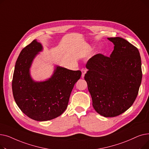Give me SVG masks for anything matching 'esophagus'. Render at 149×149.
<instances>
[{"label": "esophagus", "mask_w": 149, "mask_h": 149, "mask_svg": "<svg viewBox=\"0 0 149 149\" xmlns=\"http://www.w3.org/2000/svg\"><path fill=\"white\" fill-rule=\"evenodd\" d=\"M86 72H87V70L86 69H84V68L81 69V72H82L81 77H82V78H83L84 77V75H85L86 73Z\"/></svg>", "instance_id": "1"}]
</instances>
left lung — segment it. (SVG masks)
Listing matches in <instances>:
<instances>
[{
  "mask_svg": "<svg viewBox=\"0 0 149 149\" xmlns=\"http://www.w3.org/2000/svg\"><path fill=\"white\" fill-rule=\"evenodd\" d=\"M114 44L110 57L98 54L86 65L84 75L92 105L100 115L114 117L134 104L142 80L141 60L136 47L121 37L108 38Z\"/></svg>",
  "mask_w": 149,
  "mask_h": 149,
  "instance_id": "left-lung-1",
  "label": "left lung"
}]
</instances>
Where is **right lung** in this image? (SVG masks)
Segmentation results:
<instances>
[{"mask_svg": "<svg viewBox=\"0 0 149 149\" xmlns=\"http://www.w3.org/2000/svg\"><path fill=\"white\" fill-rule=\"evenodd\" d=\"M42 50V45L36 40L22 50L15 63L12 89L15 103L23 113L33 120L45 121L56 118L65 112L81 72L57 66L49 80L34 81L30 77L29 68Z\"/></svg>", "mask_w": 149, "mask_h": 149, "instance_id": "add662e5", "label": "right lung"}]
</instances>
